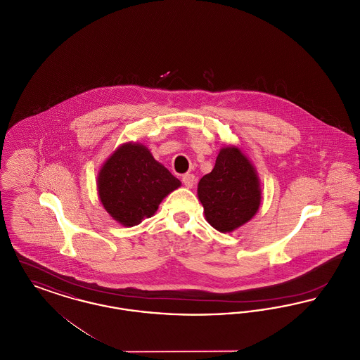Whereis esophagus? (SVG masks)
Returning <instances> with one entry per match:
<instances>
[{
  "instance_id": "34e87169",
  "label": "esophagus",
  "mask_w": 360,
  "mask_h": 360,
  "mask_svg": "<svg viewBox=\"0 0 360 360\" xmlns=\"http://www.w3.org/2000/svg\"><path fill=\"white\" fill-rule=\"evenodd\" d=\"M182 182L184 185L188 188H191L194 186V182H195V176L193 174H186L182 176Z\"/></svg>"
}]
</instances>
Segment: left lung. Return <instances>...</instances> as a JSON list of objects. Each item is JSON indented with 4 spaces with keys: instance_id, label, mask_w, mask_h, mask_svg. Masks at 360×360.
Returning a JSON list of instances; mask_svg holds the SVG:
<instances>
[{
    "instance_id": "8db88e82",
    "label": "left lung",
    "mask_w": 360,
    "mask_h": 360,
    "mask_svg": "<svg viewBox=\"0 0 360 360\" xmlns=\"http://www.w3.org/2000/svg\"><path fill=\"white\" fill-rule=\"evenodd\" d=\"M197 193L206 221L223 233L248 223L262 201L254 165L233 146L220 150L213 170L198 182Z\"/></svg>"
}]
</instances>
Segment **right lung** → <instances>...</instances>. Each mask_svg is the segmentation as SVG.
Returning <instances> with one entry per match:
<instances>
[{"label": "right lung", "instance_id": "obj_1", "mask_svg": "<svg viewBox=\"0 0 360 360\" xmlns=\"http://www.w3.org/2000/svg\"><path fill=\"white\" fill-rule=\"evenodd\" d=\"M181 186L140 143H124L103 163L97 188L105 210L121 225L134 226L154 216L166 195Z\"/></svg>", "mask_w": 360, "mask_h": 360}]
</instances>
